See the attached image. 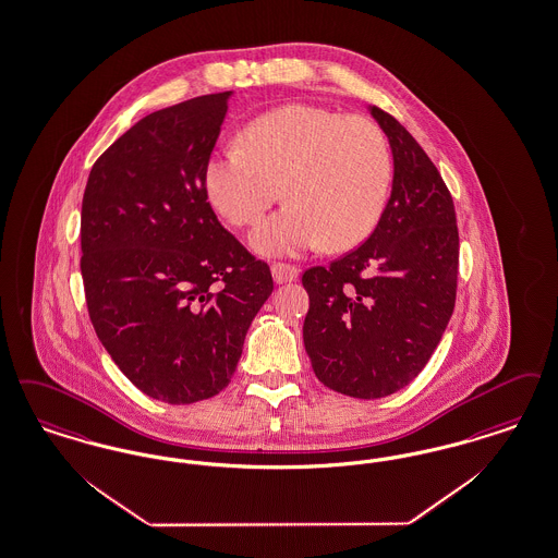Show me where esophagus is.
<instances>
[{
  "label": "esophagus",
  "instance_id": "obj_1",
  "mask_svg": "<svg viewBox=\"0 0 558 558\" xmlns=\"http://www.w3.org/2000/svg\"><path fill=\"white\" fill-rule=\"evenodd\" d=\"M271 276H274L276 284H287V282H294L299 278V268L289 266V264H274Z\"/></svg>",
  "mask_w": 558,
  "mask_h": 558
}]
</instances>
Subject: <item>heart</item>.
I'll return each mask as SVG.
<instances>
[{
    "mask_svg": "<svg viewBox=\"0 0 558 558\" xmlns=\"http://www.w3.org/2000/svg\"><path fill=\"white\" fill-rule=\"evenodd\" d=\"M390 179V147L376 122L307 104L259 116L241 143L205 163L207 197L232 226L257 222L284 186L289 205L248 236L268 257L363 243L384 211Z\"/></svg>",
    "mask_w": 558,
    "mask_h": 558,
    "instance_id": "b5f03b06",
    "label": "heart"
}]
</instances>
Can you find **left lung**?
<instances>
[{
  "label": "left lung",
  "instance_id": "left-lung-1",
  "mask_svg": "<svg viewBox=\"0 0 558 558\" xmlns=\"http://www.w3.org/2000/svg\"><path fill=\"white\" fill-rule=\"evenodd\" d=\"M369 112L392 149L390 199L363 245L303 274V340L313 372L353 399H381L417 378L445 335L459 274L445 180L397 118Z\"/></svg>",
  "mask_w": 558,
  "mask_h": 558
}]
</instances>
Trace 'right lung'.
<instances>
[{
	"label": "right lung",
	"instance_id": "right-lung-1",
	"mask_svg": "<svg viewBox=\"0 0 558 558\" xmlns=\"http://www.w3.org/2000/svg\"><path fill=\"white\" fill-rule=\"evenodd\" d=\"M232 90L149 113L90 168L81 274L90 324L120 372L156 401L228 386L274 280L218 222L205 163Z\"/></svg>",
	"mask_w": 558,
	"mask_h": 558
}]
</instances>
